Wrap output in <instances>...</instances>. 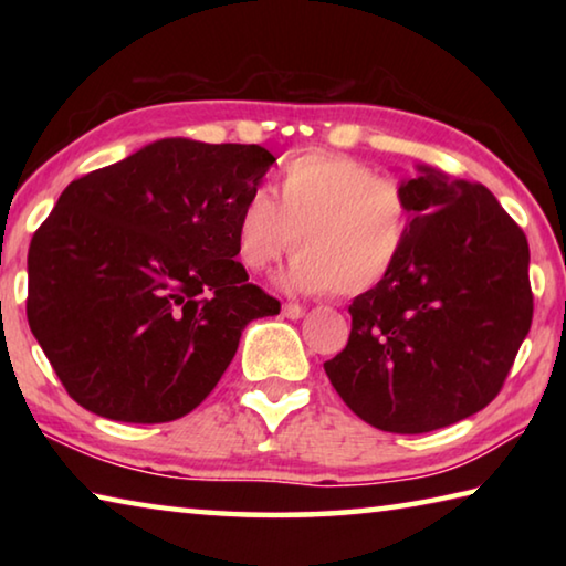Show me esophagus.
Masks as SVG:
<instances>
[{
	"label": "esophagus",
	"mask_w": 566,
	"mask_h": 566,
	"mask_svg": "<svg viewBox=\"0 0 566 566\" xmlns=\"http://www.w3.org/2000/svg\"><path fill=\"white\" fill-rule=\"evenodd\" d=\"M282 314H284L286 319H300V317H304V306H302V304L286 302V304L282 306Z\"/></svg>",
	"instance_id": "34e87169"
}]
</instances>
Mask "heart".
<instances>
[{"label":"heart","mask_w":566,"mask_h":566,"mask_svg":"<svg viewBox=\"0 0 566 566\" xmlns=\"http://www.w3.org/2000/svg\"><path fill=\"white\" fill-rule=\"evenodd\" d=\"M276 202L262 189L239 207L234 252L249 272L290 252L284 274L294 292L357 296L375 290L409 244L415 209L401 179L347 155L306 151L284 161L274 179Z\"/></svg>","instance_id":"obj_1"}]
</instances>
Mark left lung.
<instances>
[{
	"label": "left lung",
	"instance_id": "obj_1",
	"mask_svg": "<svg viewBox=\"0 0 566 566\" xmlns=\"http://www.w3.org/2000/svg\"><path fill=\"white\" fill-rule=\"evenodd\" d=\"M405 181L409 244L352 302L349 342L324 371L354 415L395 434L467 419L500 395L532 327L530 244L484 185L419 167Z\"/></svg>",
	"mask_w": 566,
	"mask_h": 566
}]
</instances>
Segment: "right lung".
<instances>
[{"instance_id":"right-lung-1","label":"right lung","mask_w":566,"mask_h":566,"mask_svg":"<svg viewBox=\"0 0 566 566\" xmlns=\"http://www.w3.org/2000/svg\"><path fill=\"white\" fill-rule=\"evenodd\" d=\"M274 157L161 139L62 191L30 244L27 319L76 405L159 424L222 379L280 302L234 256L239 207Z\"/></svg>"}]
</instances>
